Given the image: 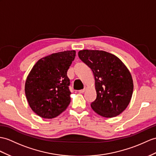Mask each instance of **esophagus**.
Returning <instances> with one entry per match:
<instances>
[{
	"mask_svg": "<svg viewBox=\"0 0 156 156\" xmlns=\"http://www.w3.org/2000/svg\"><path fill=\"white\" fill-rule=\"evenodd\" d=\"M86 89H87V87H84V89H82V90H79L78 91V92H79V93H84Z\"/></svg>",
	"mask_w": 156,
	"mask_h": 156,
	"instance_id": "1",
	"label": "esophagus"
}]
</instances>
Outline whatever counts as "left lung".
Listing matches in <instances>:
<instances>
[{
	"label": "left lung",
	"mask_w": 156,
	"mask_h": 156,
	"mask_svg": "<svg viewBox=\"0 0 156 156\" xmlns=\"http://www.w3.org/2000/svg\"><path fill=\"white\" fill-rule=\"evenodd\" d=\"M78 55L94 75L97 98L91 108L102 117L119 115L132 96L134 84L130 71L118 57L107 51L83 49Z\"/></svg>",
	"instance_id": "8db88e82"
}]
</instances>
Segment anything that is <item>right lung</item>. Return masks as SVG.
Returning a JSON list of instances; mask_svg holds the SVG:
<instances>
[{
	"mask_svg": "<svg viewBox=\"0 0 156 156\" xmlns=\"http://www.w3.org/2000/svg\"><path fill=\"white\" fill-rule=\"evenodd\" d=\"M75 54V50L52 54L39 59L30 71L25 94L30 107L39 116L53 119L69 106L70 82L67 72Z\"/></svg>",
	"mask_w": 156,
	"mask_h": 156,
	"instance_id": "1",
	"label": "right lung"
}]
</instances>
